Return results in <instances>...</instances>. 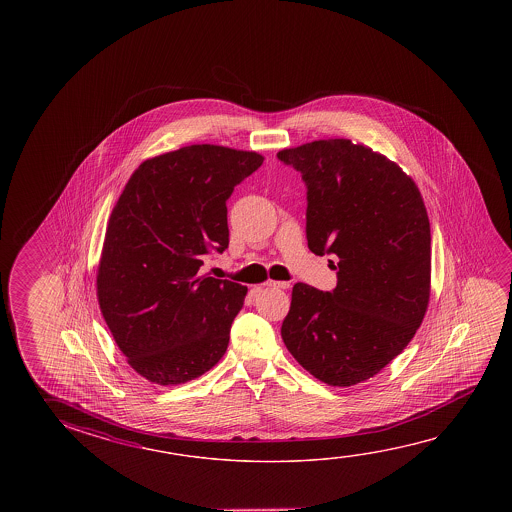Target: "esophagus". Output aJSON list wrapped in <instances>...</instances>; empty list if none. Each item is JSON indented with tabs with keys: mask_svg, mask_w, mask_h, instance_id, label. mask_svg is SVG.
Segmentation results:
<instances>
[{
	"mask_svg": "<svg viewBox=\"0 0 512 512\" xmlns=\"http://www.w3.org/2000/svg\"><path fill=\"white\" fill-rule=\"evenodd\" d=\"M289 282H275V280H268L266 287L269 289H289Z\"/></svg>",
	"mask_w": 512,
	"mask_h": 512,
	"instance_id": "34e87169",
	"label": "esophagus"
}]
</instances>
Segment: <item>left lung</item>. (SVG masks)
Returning <instances> with one entry per match:
<instances>
[{"label": "left lung", "instance_id": "8db88e82", "mask_svg": "<svg viewBox=\"0 0 512 512\" xmlns=\"http://www.w3.org/2000/svg\"><path fill=\"white\" fill-rule=\"evenodd\" d=\"M277 157L300 171L307 187L310 252L337 257L336 289L294 285L282 339L321 382L359 384L403 352L425 316V203L394 162L350 139L314 141Z\"/></svg>", "mask_w": 512, "mask_h": 512}]
</instances>
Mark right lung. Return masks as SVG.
I'll list each match as a JSON object with an SVG mask.
<instances>
[{
  "label": "right lung",
  "instance_id": "add662e5",
  "mask_svg": "<svg viewBox=\"0 0 512 512\" xmlns=\"http://www.w3.org/2000/svg\"><path fill=\"white\" fill-rule=\"evenodd\" d=\"M255 151L193 144L144 160L112 210L98 300L141 377L176 386L218 364L248 289L202 275L228 248L227 200L262 166Z\"/></svg>",
  "mask_w": 512,
  "mask_h": 512
}]
</instances>
